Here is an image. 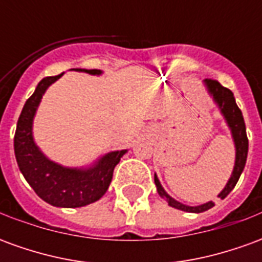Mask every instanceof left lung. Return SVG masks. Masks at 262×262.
Wrapping results in <instances>:
<instances>
[{"label":"left lung","instance_id":"obj_1","mask_svg":"<svg viewBox=\"0 0 262 262\" xmlns=\"http://www.w3.org/2000/svg\"><path fill=\"white\" fill-rule=\"evenodd\" d=\"M203 85L206 88L209 95L212 97L213 102L216 103V106L219 108L222 116L225 118L226 125L229 126V129H230L231 139H233L234 148H236L234 167H233V171H231V176L227 184L225 185V188L222 189V192L217 195L220 199H225L233 191V188L236 187L237 181H238V178H240L243 170H244L246 161H247L248 139L247 133H246V123H244V119H243L242 111L237 106L234 95L229 88H225L216 80H208V78L203 80ZM154 184L157 187V192H159L160 196L163 198L164 201H167V203L170 205L171 208L180 209V210H184V212H191V213H201V212H205V210L214 206V203L212 201L202 203V205H198V206H189V205H185V203L177 201V199H174V198L165 192V189L161 185L157 174H154Z\"/></svg>","mask_w":262,"mask_h":262}]
</instances>
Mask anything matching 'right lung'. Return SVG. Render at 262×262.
Returning <instances> with one entry per match:
<instances>
[{"instance_id": "1", "label": "right lung", "mask_w": 262, "mask_h": 262, "mask_svg": "<svg viewBox=\"0 0 262 262\" xmlns=\"http://www.w3.org/2000/svg\"><path fill=\"white\" fill-rule=\"evenodd\" d=\"M75 71L101 75V70L75 69ZM64 73L46 77L24 105L16 123L14 150L22 176L37 196L56 208H81L98 199L108 191L114 170L127 150H115L101 156L88 167H64L50 160L33 139V119L37 106L49 86Z\"/></svg>"}]
</instances>
